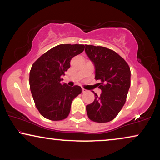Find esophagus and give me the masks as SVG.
<instances>
[{"mask_svg": "<svg viewBox=\"0 0 160 160\" xmlns=\"http://www.w3.org/2000/svg\"><path fill=\"white\" fill-rule=\"evenodd\" d=\"M86 92H87V90H86V89H84V88H82V92H83V93Z\"/></svg>", "mask_w": 160, "mask_h": 160, "instance_id": "1", "label": "esophagus"}]
</instances>
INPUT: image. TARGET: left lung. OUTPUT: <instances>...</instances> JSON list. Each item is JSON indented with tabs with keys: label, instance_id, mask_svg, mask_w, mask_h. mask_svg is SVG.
Listing matches in <instances>:
<instances>
[{
	"label": "left lung",
	"instance_id": "1",
	"mask_svg": "<svg viewBox=\"0 0 160 160\" xmlns=\"http://www.w3.org/2000/svg\"><path fill=\"white\" fill-rule=\"evenodd\" d=\"M85 52L94 64L96 80L102 92L86 106L88 117L99 123L110 122L125 103L130 87V69L126 61L108 48L85 45Z\"/></svg>",
	"mask_w": 160,
	"mask_h": 160
}]
</instances>
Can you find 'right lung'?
<instances>
[{"instance_id": "1", "label": "right lung", "mask_w": 160, "mask_h": 160, "mask_svg": "<svg viewBox=\"0 0 160 160\" xmlns=\"http://www.w3.org/2000/svg\"><path fill=\"white\" fill-rule=\"evenodd\" d=\"M82 44H60L41 55L32 65L30 88L36 108L46 119L62 120L68 116L71 102L82 92L81 87L62 84L61 76L71 67V60L82 53Z\"/></svg>"}]
</instances>
